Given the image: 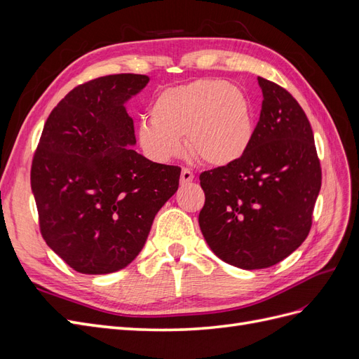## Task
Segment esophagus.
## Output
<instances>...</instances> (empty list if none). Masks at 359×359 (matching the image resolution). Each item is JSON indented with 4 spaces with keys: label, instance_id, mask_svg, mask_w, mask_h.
Listing matches in <instances>:
<instances>
[{
    "label": "esophagus",
    "instance_id": "esophagus-1",
    "mask_svg": "<svg viewBox=\"0 0 359 359\" xmlns=\"http://www.w3.org/2000/svg\"><path fill=\"white\" fill-rule=\"evenodd\" d=\"M194 180V173L189 168H182L181 170V186H186V184L191 182Z\"/></svg>",
    "mask_w": 359,
    "mask_h": 359
}]
</instances>
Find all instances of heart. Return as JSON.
<instances>
[{
  "label": "heart",
  "instance_id": "b5f03b06",
  "mask_svg": "<svg viewBox=\"0 0 359 359\" xmlns=\"http://www.w3.org/2000/svg\"><path fill=\"white\" fill-rule=\"evenodd\" d=\"M142 119L137 140L144 153L165 163L190 153L222 168L240 160L253 139V112L247 95L220 79H196L163 90Z\"/></svg>",
  "mask_w": 359,
  "mask_h": 359
}]
</instances>
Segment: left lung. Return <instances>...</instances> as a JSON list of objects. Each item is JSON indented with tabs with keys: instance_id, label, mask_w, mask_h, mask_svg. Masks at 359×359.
Listing matches in <instances>:
<instances>
[{
	"instance_id": "8db88e82",
	"label": "left lung",
	"mask_w": 359,
	"mask_h": 359,
	"mask_svg": "<svg viewBox=\"0 0 359 359\" xmlns=\"http://www.w3.org/2000/svg\"><path fill=\"white\" fill-rule=\"evenodd\" d=\"M257 81L264 100L247 153L199 177L205 241L243 269L273 266L295 252L310 232L322 184L306 112L283 86Z\"/></svg>"
}]
</instances>
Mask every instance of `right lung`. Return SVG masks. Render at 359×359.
Here are the masks:
<instances>
[{
  "mask_svg": "<svg viewBox=\"0 0 359 359\" xmlns=\"http://www.w3.org/2000/svg\"><path fill=\"white\" fill-rule=\"evenodd\" d=\"M145 74H109L73 88L53 107L31 165L43 240L82 274L123 269L142 250L158 210L178 190L181 168L132 148L124 103Z\"/></svg>",
  "mask_w": 359,
  "mask_h": 359,
  "instance_id": "obj_1",
  "label": "right lung"
}]
</instances>
